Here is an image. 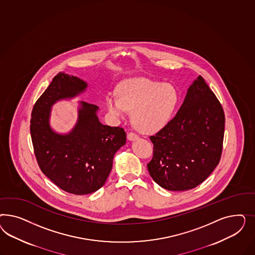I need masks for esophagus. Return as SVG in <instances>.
Returning a JSON list of instances; mask_svg holds the SVG:
<instances>
[{"label": "esophagus", "instance_id": "esophagus-1", "mask_svg": "<svg viewBox=\"0 0 255 255\" xmlns=\"http://www.w3.org/2000/svg\"><path fill=\"white\" fill-rule=\"evenodd\" d=\"M127 138L129 139V140H135V139L138 138V135H137L135 132L130 131V132H128V134H127Z\"/></svg>", "mask_w": 255, "mask_h": 255}]
</instances>
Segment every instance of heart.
<instances>
[{"label":"heart","mask_w":255,"mask_h":255,"mask_svg":"<svg viewBox=\"0 0 255 255\" xmlns=\"http://www.w3.org/2000/svg\"><path fill=\"white\" fill-rule=\"evenodd\" d=\"M178 101L174 86L147 78H133L121 85L119 96L108 95L107 107L116 117L132 110V121L139 129L155 132L168 124Z\"/></svg>","instance_id":"1"}]
</instances>
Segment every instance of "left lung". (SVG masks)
I'll return each mask as SVG.
<instances>
[{
    "mask_svg": "<svg viewBox=\"0 0 255 255\" xmlns=\"http://www.w3.org/2000/svg\"><path fill=\"white\" fill-rule=\"evenodd\" d=\"M224 109L199 76L178 113L154 135L147 170L155 182L169 191H187L207 179L223 152Z\"/></svg>",
    "mask_w": 255,
    "mask_h": 255,
    "instance_id": "left-lung-1",
    "label": "left lung"
}]
</instances>
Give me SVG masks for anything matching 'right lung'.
I'll list each match as a JSON object with an SVG mask.
<instances>
[{"label": "right lung", "instance_id": "1", "mask_svg": "<svg viewBox=\"0 0 255 255\" xmlns=\"http://www.w3.org/2000/svg\"><path fill=\"white\" fill-rule=\"evenodd\" d=\"M87 83L77 77L58 73L31 111V142L41 171L67 193H94L105 184L112 169L113 157L126 143L122 127L101 124L98 107L81 102L78 122L68 134L52 131L48 124L55 102L82 93Z\"/></svg>", "mask_w": 255, "mask_h": 255}]
</instances>
